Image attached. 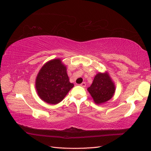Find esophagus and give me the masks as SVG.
<instances>
[{
	"label": "esophagus",
	"instance_id": "1",
	"mask_svg": "<svg viewBox=\"0 0 151 151\" xmlns=\"http://www.w3.org/2000/svg\"><path fill=\"white\" fill-rule=\"evenodd\" d=\"M80 86L81 87H86V82H82V83L80 84Z\"/></svg>",
	"mask_w": 151,
	"mask_h": 151
}]
</instances>
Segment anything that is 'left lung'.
Here are the masks:
<instances>
[{"mask_svg": "<svg viewBox=\"0 0 151 151\" xmlns=\"http://www.w3.org/2000/svg\"><path fill=\"white\" fill-rule=\"evenodd\" d=\"M94 102L97 105L105 103L113 97L115 86L107 71L98 73L95 76L91 86L87 88Z\"/></svg>", "mask_w": 151, "mask_h": 151, "instance_id": "8db88e82", "label": "left lung"}]
</instances>
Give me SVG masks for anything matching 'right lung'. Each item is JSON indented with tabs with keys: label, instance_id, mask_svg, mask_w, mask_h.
Returning <instances> with one entry per match:
<instances>
[{
	"label": "right lung",
	"instance_id": "right-lung-1",
	"mask_svg": "<svg viewBox=\"0 0 151 151\" xmlns=\"http://www.w3.org/2000/svg\"><path fill=\"white\" fill-rule=\"evenodd\" d=\"M35 86L41 99L56 105L63 101L74 84L69 82L66 66L61 59H54L42 65L36 76Z\"/></svg>",
	"mask_w": 151,
	"mask_h": 151
}]
</instances>
